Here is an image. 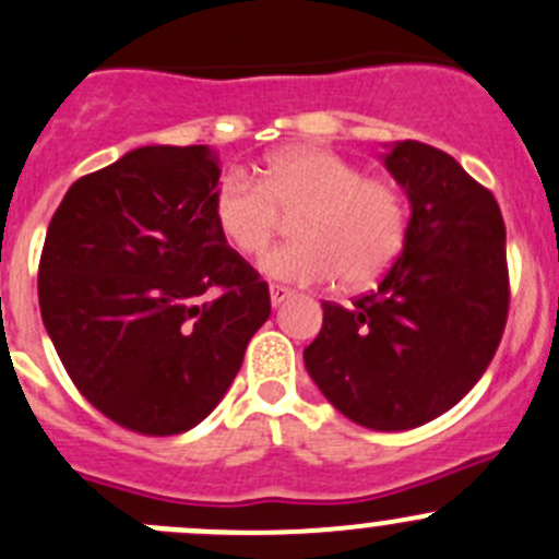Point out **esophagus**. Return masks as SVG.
I'll return each instance as SVG.
<instances>
[{
  "mask_svg": "<svg viewBox=\"0 0 559 559\" xmlns=\"http://www.w3.org/2000/svg\"><path fill=\"white\" fill-rule=\"evenodd\" d=\"M289 297H295V289L281 284H270V302H273V306H281V302H286Z\"/></svg>",
  "mask_w": 559,
  "mask_h": 559,
  "instance_id": "esophagus-1",
  "label": "esophagus"
}]
</instances>
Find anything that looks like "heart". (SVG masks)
I'll list each match as a JSON object with an SVG mask.
<instances>
[{
  "mask_svg": "<svg viewBox=\"0 0 559 559\" xmlns=\"http://www.w3.org/2000/svg\"><path fill=\"white\" fill-rule=\"evenodd\" d=\"M297 240L264 257L262 270L289 284L366 286L399 259L409 226L406 199L393 182L366 177L360 166L324 147L273 155L259 182L229 171L213 193V221L242 257H262L294 215Z\"/></svg>",
  "mask_w": 559,
  "mask_h": 559,
  "instance_id": "heart-1",
  "label": "heart"
}]
</instances>
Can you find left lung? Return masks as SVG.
Instances as JSON below:
<instances>
[{
    "label": "left lung",
    "mask_w": 559,
    "mask_h": 559,
    "mask_svg": "<svg viewBox=\"0 0 559 559\" xmlns=\"http://www.w3.org/2000/svg\"><path fill=\"white\" fill-rule=\"evenodd\" d=\"M384 166L409 199L404 251L349 308L322 302L302 360L324 399L373 431H406L456 406L508 322L506 224L489 188L442 150L395 142Z\"/></svg>",
    "instance_id": "1"
}]
</instances>
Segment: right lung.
Returning a JSON list of instances; mask_svg holds the SVG:
<instances>
[{
	"label": "right lung",
	"mask_w": 559,
	"mask_h": 559,
	"mask_svg": "<svg viewBox=\"0 0 559 559\" xmlns=\"http://www.w3.org/2000/svg\"><path fill=\"white\" fill-rule=\"evenodd\" d=\"M207 144L130 150L81 177L46 231L40 317L95 409L147 437L182 435L218 406L270 289L213 221Z\"/></svg>",
	"instance_id": "1"
}]
</instances>
